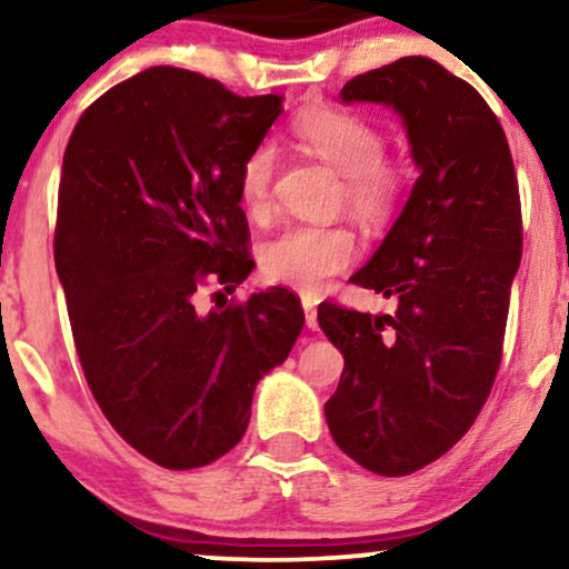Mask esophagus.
<instances>
[{"instance_id":"obj_1","label":"esophagus","mask_w":569,"mask_h":569,"mask_svg":"<svg viewBox=\"0 0 569 569\" xmlns=\"http://www.w3.org/2000/svg\"><path fill=\"white\" fill-rule=\"evenodd\" d=\"M301 307H305L307 328H318V301L305 299V301H301Z\"/></svg>"}]
</instances>
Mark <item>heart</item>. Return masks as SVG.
Here are the masks:
<instances>
[{
  "mask_svg": "<svg viewBox=\"0 0 569 569\" xmlns=\"http://www.w3.org/2000/svg\"><path fill=\"white\" fill-rule=\"evenodd\" d=\"M293 136L322 162L343 176V199L362 220H380L405 191V170L383 157V136L362 114L309 110L293 123ZM278 154L257 143L241 164L239 189L251 212L268 210ZM357 254L355 236L341 226H291L262 247V270L276 283L315 297L328 280L349 268Z\"/></svg>",
  "mask_w": 569,
  "mask_h": 569,
  "instance_id": "b5f03b06",
  "label": "heart"
}]
</instances>
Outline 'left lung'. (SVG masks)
Masks as SVG:
<instances>
[{
	"mask_svg": "<svg viewBox=\"0 0 569 569\" xmlns=\"http://www.w3.org/2000/svg\"><path fill=\"white\" fill-rule=\"evenodd\" d=\"M341 102L393 107L420 170L405 210L355 283L397 299L393 315L326 305L343 355L326 401L330 436L378 476H409L455 446L483 409L520 268V191L486 99L428 57L351 78Z\"/></svg>",
	"mask_w": 569,
	"mask_h": 569,
	"instance_id": "1",
	"label": "left lung"
}]
</instances>
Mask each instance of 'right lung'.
Returning <instances> with one entry per match:
<instances>
[{"mask_svg": "<svg viewBox=\"0 0 569 569\" xmlns=\"http://www.w3.org/2000/svg\"><path fill=\"white\" fill-rule=\"evenodd\" d=\"M280 104L160 64L102 93L64 149L54 264L86 383L110 426L168 470L241 441L257 383L305 326L280 286L197 307L201 286L233 293L254 268L239 178Z\"/></svg>", "mask_w": 569, "mask_h": 569, "instance_id": "add662e5", "label": "right lung"}]
</instances>
